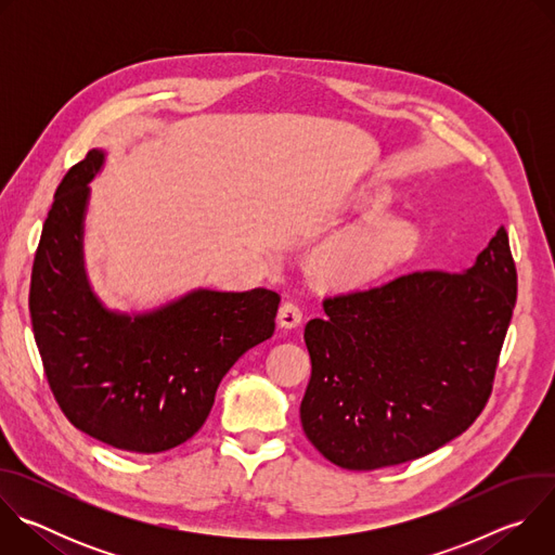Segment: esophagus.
Instances as JSON below:
<instances>
[{"mask_svg": "<svg viewBox=\"0 0 555 555\" xmlns=\"http://www.w3.org/2000/svg\"><path fill=\"white\" fill-rule=\"evenodd\" d=\"M300 321H302L300 305L294 300H285L279 309V325L285 330H294L300 325Z\"/></svg>", "mask_w": 555, "mask_h": 555, "instance_id": "34e87169", "label": "esophagus"}]
</instances>
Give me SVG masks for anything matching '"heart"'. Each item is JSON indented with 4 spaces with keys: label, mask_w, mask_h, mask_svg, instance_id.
I'll list each match as a JSON object with an SVG mask.
<instances>
[{
    "label": "heart",
    "mask_w": 555,
    "mask_h": 555,
    "mask_svg": "<svg viewBox=\"0 0 555 555\" xmlns=\"http://www.w3.org/2000/svg\"><path fill=\"white\" fill-rule=\"evenodd\" d=\"M379 197L375 206H379ZM415 248V230L398 219L375 217L327 244L315 268L338 281H358L373 276L406 259Z\"/></svg>",
    "instance_id": "1"
}]
</instances>
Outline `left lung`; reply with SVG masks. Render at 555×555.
Instances as JSON below:
<instances>
[{
    "mask_svg": "<svg viewBox=\"0 0 555 555\" xmlns=\"http://www.w3.org/2000/svg\"><path fill=\"white\" fill-rule=\"evenodd\" d=\"M505 228L465 272L417 270L327 296L305 325L311 377L307 439L345 469L400 465L435 452L492 395L516 305Z\"/></svg>",
    "mask_w": 555,
    "mask_h": 555,
    "instance_id": "8db88e82",
    "label": "left lung"
}]
</instances>
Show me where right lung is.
<instances>
[{"label": "right lung", "mask_w": 555, "mask_h": 555, "mask_svg": "<svg viewBox=\"0 0 555 555\" xmlns=\"http://www.w3.org/2000/svg\"><path fill=\"white\" fill-rule=\"evenodd\" d=\"M103 157L92 149L54 193L33 263V332L69 424L118 450L155 454L204 426L221 377L274 334L281 296L197 289L133 319L107 311L81 253L88 182Z\"/></svg>", "instance_id": "add662e5"}]
</instances>
